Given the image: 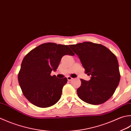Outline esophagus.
Listing matches in <instances>:
<instances>
[{"instance_id":"esophagus-1","label":"esophagus","mask_w":131,"mask_h":131,"mask_svg":"<svg viewBox=\"0 0 131 131\" xmlns=\"http://www.w3.org/2000/svg\"><path fill=\"white\" fill-rule=\"evenodd\" d=\"M67 80L68 81H71L73 79V78H72L71 77H70V76H67Z\"/></svg>"}]
</instances>
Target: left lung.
Instances as JSON below:
<instances>
[{
	"label": "left lung",
	"mask_w": 131,
	"mask_h": 131,
	"mask_svg": "<svg viewBox=\"0 0 131 131\" xmlns=\"http://www.w3.org/2000/svg\"><path fill=\"white\" fill-rule=\"evenodd\" d=\"M69 46L78 56L85 73L91 76L89 81L81 79V85L77 90L79 98L94 105L105 102L113 95L121 79L116 56L103 45L90 42Z\"/></svg>",
	"instance_id": "obj_1"
}]
</instances>
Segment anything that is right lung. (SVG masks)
<instances>
[{
  "mask_svg": "<svg viewBox=\"0 0 131 131\" xmlns=\"http://www.w3.org/2000/svg\"><path fill=\"white\" fill-rule=\"evenodd\" d=\"M74 53L67 45L46 43L30 51L23 59L18 80L23 94L39 107L55 105L60 100L67 79L51 76L64 55Z\"/></svg>",
  "mask_w": 131,
  "mask_h": 131,
  "instance_id": "1",
  "label": "right lung"
}]
</instances>
